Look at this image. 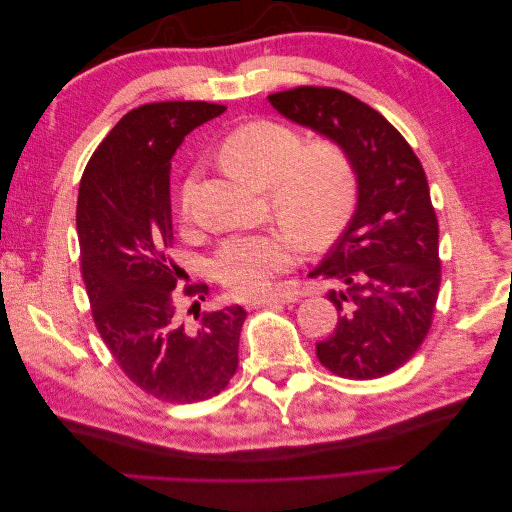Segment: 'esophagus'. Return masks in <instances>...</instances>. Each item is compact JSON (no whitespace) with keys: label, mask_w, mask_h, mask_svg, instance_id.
I'll return each instance as SVG.
<instances>
[{"label":"esophagus","mask_w":512,"mask_h":512,"mask_svg":"<svg viewBox=\"0 0 512 512\" xmlns=\"http://www.w3.org/2000/svg\"><path fill=\"white\" fill-rule=\"evenodd\" d=\"M299 301V292L294 290H284V292H275L269 294V297H262L256 301L247 303V307H267V305H290V303H297Z\"/></svg>","instance_id":"obj_1"}]
</instances>
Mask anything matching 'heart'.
Listing matches in <instances>:
<instances>
[{"instance_id": "b5f03b06", "label": "heart", "mask_w": 512, "mask_h": 512, "mask_svg": "<svg viewBox=\"0 0 512 512\" xmlns=\"http://www.w3.org/2000/svg\"><path fill=\"white\" fill-rule=\"evenodd\" d=\"M230 175L267 190L269 209L282 228L230 237L211 267L239 299L262 297L275 275L299 258L301 241L320 247L337 237L354 203V168L346 149L318 138L301 145L299 134L275 121H254L230 132L220 147ZM190 183L183 192L188 205Z\"/></svg>"}]
</instances>
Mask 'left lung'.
Returning <instances> with one entry per match:
<instances>
[{"instance_id": "left-lung-1", "label": "left lung", "mask_w": 512, "mask_h": 512, "mask_svg": "<svg viewBox=\"0 0 512 512\" xmlns=\"http://www.w3.org/2000/svg\"><path fill=\"white\" fill-rule=\"evenodd\" d=\"M286 119L342 145L356 175V209L309 277L333 286L337 327L318 361L350 380L382 378L423 344L440 290L438 220L425 170L378 111L333 87L269 96Z\"/></svg>"}]
</instances>
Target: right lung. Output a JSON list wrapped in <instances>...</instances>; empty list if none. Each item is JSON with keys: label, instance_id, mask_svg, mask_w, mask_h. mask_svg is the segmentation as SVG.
Segmentation results:
<instances>
[{"label": "right lung", "instance_id": "right-lung-1", "mask_svg": "<svg viewBox=\"0 0 512 512\" xmlns=\"http://www.w3.org/2000/svg\"><path fill=\"white\" fill-rule=\"evenodd\" d=\"M226 111L209 102H153L119 119L91 156L79 188L76 232L91 316L104 344L138 389L170 404H194L226 389L239 363L241 305L185 324L175 303L170 160L194 128Z\"/></svg>", "mask_w": 512, "mask_h": 512}]
</instances>
